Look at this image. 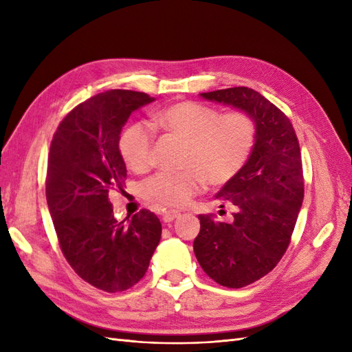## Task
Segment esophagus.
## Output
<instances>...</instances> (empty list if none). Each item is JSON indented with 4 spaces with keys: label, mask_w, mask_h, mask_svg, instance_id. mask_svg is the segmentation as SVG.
<instances>
[{
    "label": "esophagus",
    "mask_w": 352,
    "mask_h": 352,
    "mask_svg": "<svg viewBox=\"0 0 352 352\" xmlns=\"http://www.w3.org/2000/svg\"><path fill=\"white\" fill-rule=\"evenodd\" d=\"M179 216H180V212L176 211V210H166V211H163V220H164V223H172Z\"/></svg>",
    "instance_id": "obj_1"
}]
</instances>
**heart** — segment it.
I'll return each mask as SVG.
<instances>
[{
	"mask_svg": "<svg viewBox=\"0 0 352 352\" xmlns=\"http://www.w3.org/2000/svg\"><path fill=\"white\" fill-rule=\"evenodd\" d=\"M155 123L186 141L179 173L160 172L142 184L145 199L162 207H182L198 194L204 182L225 185L235 177L252 151L255 126L241 111L221 114L192 101L168 105L155 114ZM154 133L150 124L136 122L126 127L119 150L132 172L142 173L151 166Z\"/></svg>",
	"mask_w": 352,
	"mask_h": 352,
	"instance_id": "obj_1",
	"label": "heart"
}]
</instances>
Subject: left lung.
<instances>
[{"instance_id":"8db88e82","label":"left lung","mask_w":352,"mask_h":352,"mask_svg":"<svg viewBox=\"0 0 352 352\" xmlns=\"http://www.w3.org/2000/svg\"><path fill=\"white\" fill-rule=\"evenodd\" d=\"M251 117L252 151L241 172L216 198L236 207L233 221L198 216L195 257L210 278L242 287L272 272L289 245L304 199L300 144L289 119L261 94L238 87L199 94Z\"/></svg>"}]
</instances>
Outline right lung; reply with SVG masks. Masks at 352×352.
Segmentation results:
<instances>
[{
  "label": "right lung",
  "instance_id": "add662e5",
  "mask_svg": "<svg viewBox=\"0 0 352 352\" xmlns=\"http://www.w3.org/2000/svg\"><path fill=\"white\" fill-rule=\"evenodd\" d=\"M155 98L111 89L74 107L52 138L47 202L66 260L83 280L105 292L140 282L162 238V223L150 210L117 221L109 199L127 176L119 150L129 116Z\"/></svg>",
  "mask_w": 352,
  "mask_h": 352
}]
</instances>
